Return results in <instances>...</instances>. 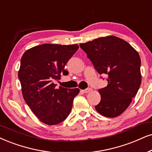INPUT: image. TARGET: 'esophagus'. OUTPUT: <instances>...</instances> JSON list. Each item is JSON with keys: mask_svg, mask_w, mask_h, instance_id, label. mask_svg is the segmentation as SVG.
I'll return each mask as SVG.
<instances>
[{"mask_svg": "<svg viewBox=\"0 0 152 152\" xmlns=\"http://www.w3.org/2000/svg\"><path fill=\"white\" fill-rule=\"evenodd\" d=\"M92 90V89L90 88H86V90H82L83 92L84 93H89V92H90Z\"/></svg>", "mask_w": 152, "mask_h": 152, "instance_id": "1", "label": "esophagus"}]
</instances>
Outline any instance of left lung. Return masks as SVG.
I'll return each mask as SVG.
<instances>
[{
	"instance_id": "8db88e82",
	"label": "left lung",
	"mask_w": 152,
	"mask_h": 152,
	"mask_svg": "<svg viewBox=\"0 0 152 152\" xmlns=\"http://www.w3.org/2000/svg\"><path fill=\"white\" fill-rule=\"evenodd\" d=\"M80 47L107 86L99 89L101 100L95 109L104 116L116 117L128 108L141 85V60L129 43L114 36L98 38Z\"/></svg>"
}]
</instances>
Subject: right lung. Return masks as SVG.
Here are the masks:
<instances>
[{
    "label": "right lung",
    "instance_id": "right-lung-1",
    "mask_svg": "<svg viewBox=\"0 0 152 152\" xmlns=\"http://www.w3.org/2000/svg\"><path fill=\"white\" fill-rule=\"evenodd\" d=\"M78 45L43 44L26 50L18 72L23 97L44 124L56 125L67 118L78 88H56L53 80L66 72L65 65L78 49Z\"/></svg>",
    "mask_w": 152,
    "mask_h": 152
}]
</instances>
